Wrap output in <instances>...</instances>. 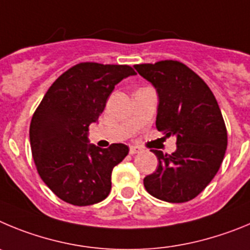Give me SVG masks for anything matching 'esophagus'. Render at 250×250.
Masks as SVG:
<instances>
[{
  "label": "esophagus",
  "mask_w": 250,
  "mask_h": 250,
  "mask_svg": "<svg viewBox=\"0 0 250 250\" xmlns=\"http://www.w3.org/2000/svg\"><path fill=\"white\" fill-rule=\"evenodd\" d=\"M141 148L139 147H136V146H130L129 147V153L130 154H137V153L141 152Z\"/></svg>",
  "instance_id": "esophagus-1"
}]
</instances>
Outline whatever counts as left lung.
<instances>
[{
  "label": "left lung",
  "mask_w": 250,
  "mask_h": 250,
  "mask_svg": "<svg viewBox=\"0 0 250 250\" xmlns=\"http://www.w3.org/2000/svg\"><path fill=\"white\" fill-rule=\"evenodd\" d=\"M134 68L158 94L157 129L177 138L172 154L152 150L158 167L143 184L161 201H190L214 178L226 154L227 128L217 100L206 82L178 61L136 64Z\"/></svg>",
  "instance_id": "1"
}]
</instances>
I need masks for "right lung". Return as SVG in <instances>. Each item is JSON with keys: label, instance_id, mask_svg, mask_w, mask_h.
<instances>
[{"label": "right lung", "instance_id": "add662e5", "mask_svg": "<svg viewBox=\"0 0 250 250\" xmlns=\"http://www.w3.org/2000/svg\"><path fill=\"white\" fill-rule=\"evenodd\" d=\"M136 72L127 64L84 62L61 75L48 88L30 125V142L38 174L58 198L73 206H91L111 192L114 166L128 147L100 148L88 141L109 94Z\"/></svg>", "mask_w": 250, "mask_h": 250}]
</instances>
